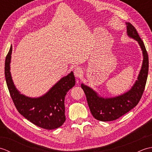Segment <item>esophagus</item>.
<instances>
[{"mask_svg": "<svg viewBox=\"0 0 152 152\" xmlns=\"http://www.w3.org/2000/svg\"><path fill=\"white\" fill-rule=\"evenodd\" d=\"M74 75L77 78H80L83 75V70L82 69H80L79 67H77L74 71Z\"/></svg>", "mask_w": 152, "mask_h": 152, "instance_id": "1", "label": "esophagus"}]
</instances>
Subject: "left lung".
I'll return each instance as SVG.
<instances>
[{
    "mask_svg": "<svg viewBox=\"0 0 152 152\" xmlns=\"http://www.w3.org/2000/svg\"><path fill=\"white\" fill-rule=\"evenodd\" d=\"M126 25L127 36L137 42L143 56L141 69L133 86L124 94L113 97H103L90 87L83 83L81 84L90 111L93 117L99 121L115 120L135 107L140 101L146 83L149 61L146 48L134 26L130 23H126Z\"/></svg>",
    "mask_w": 152,
    "mask_h": 152,
    "instance_id": "left-lung-1",
    "label": "left lung"
}]
</instances>
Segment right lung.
<instances>
[{
    "instance_id": "add662e5",
    "label": "right lung",
    "mask_w": 152,
    "mask_h": 152,
    "mask_svg": "<svg viewBox=\"0 0 152 152\" xmlns=\"http://www.w3.org/2000/svg\"><path fill=\"white\" fill-rule=\"evenodd\" d=\"M12 53L11 46L6 57L5 78L10 94L19 114L45 129L51 130L61 127L66 119L64 98L66 93L75 85L73 72L61 78L42 96L30 97L21 94L13 82L10 72Z\"/></svg>"
}]
</instances>
